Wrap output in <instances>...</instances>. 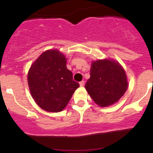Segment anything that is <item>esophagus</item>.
<instances>
[{
    "label": "esophagus",
    "mask_w": 153,
    "mask_h": 153,
    "mask_svg": "<svg viewBox=\"0 0 153 153\" xmlns=\"http://www.w3.org/2000/svg\"><path fill=\"white\" fill-rule=\"evenodd\" d=\"M84 85H85V82H84L83 80H82V81L80 82V86L83 87Z\"/></svg>",
    "instance_id": "esophagus-1"
}]
</instances>
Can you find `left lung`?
Masks as SVG:
<instances>
[{"label": "left lung", "instance_id": "8db88e82", "mask_svg": "<svg viewBox=\"0 0 153 153\" xmlns=\"http://www.w3.org/2000/svg\"><path fill=\"white\" fill-rule=\"evenodd\" d=\"M127 87L125 71L118 62L105 59L92 62L91 77L85 88L94 102L100 106L106 107L117 102Z\"/></svg>", "mask_w": 153, "mask_h": 153}]
</instances>
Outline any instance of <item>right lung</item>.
Instances as JSON below:
<instances>
[{
	"label": "right lung",
	"instance_id": "right-lung-1",
	"mask_svg": "<svg viewBox=\"0 0 153 153\" xmlns=\"http://www.w3.org/2000/svg\"><path fill=\"white\" fill-rule=\"evenodd\" d=\"M65 55L57 50L44 52L31 65L28 84L34 101L49 112L65 108L75 91L80 86L67 68Z\"/></svg>",
	"mask_w": 153,
	"mask_h": 153
}]
</instances>
